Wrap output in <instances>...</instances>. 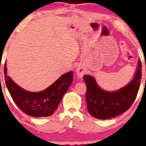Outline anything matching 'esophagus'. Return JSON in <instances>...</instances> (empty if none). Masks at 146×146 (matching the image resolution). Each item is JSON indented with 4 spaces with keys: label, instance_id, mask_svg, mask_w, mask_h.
Masks as SVG:
<instances>
[{
    "label": "esophagus",
    "instance_id": "esophagus-1",
    "mask_svg": "<svg viewBox=\"0 0 146 146\" xmlns=\"http://www.w3.org/2000/svg\"><path fill=\"white\" fill-rule=\"evenodd\" d=\"M86 72L85 68L82 66H79L77 68L76 74L78 76V77L80 78H82V76L85 74Z\"/></svg>",
    "mask_w": 146,
    "mask_h": 146
}]
</instances>
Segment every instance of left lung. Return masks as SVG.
I'll return each mask as SVG.
<instances>
[{"label":"left lung","mask_w":146,"mask_h":146,"mask_svg":"<svg viewBox=\"0 0 146 146\" xmlns=\"http://www.w3.org/2000/svg\"><path fill=\"white\" fill-rule=\"evenodd\" d=\"M141 78L140 60L133 79L125 87L116 92L103 90L98 86L92 76L84 75V80L87 88L86 101L89 113L96 118L107 119L127 110L137 96Z\"/></svg>","instance_id":"1"}]
</instances>
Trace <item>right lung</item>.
Instances as JSON below:
<instances>
[{"mask_svg": "<svg viewBox=\"0 0 146 146\" xmlns=\"http://www.w3.org/2000/svg\"><path fill=\"white\" fill-rule=\"evenodd\" d=\"M7 70L5 64V82L13 101L24 113L34 117H46L53 114L73 80L71 71L61 76L44 90L31 92L16 84L7 75Z\"/></svg>", "mask_w": 146, "mask_h": 146, "instance_id": "obj_1", "label": "right lung"}]
</instances>
